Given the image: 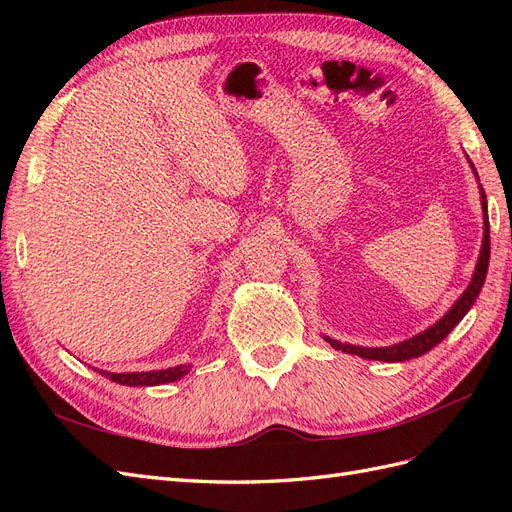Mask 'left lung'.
Here are the masks:
<instances>
[{"label":"left lung","mask_w":512,"mask_h":512,"mask_svg":"<svg viewBox=\"0 0 512 512\" xmlns=\"http://www.w3.org/2000/svg\"><path fill=\"white\" fill-rule=\"evenodd\" d=\"M468 158V156H466ZM470 162V158H468ZM470 168L474 177L478 179V173L474 164L470 162ZM478 192H480V207H483V245H480V254H478V262L474 267L472 273V280L468 284V288L463 290L461 297L453 303V307L448 309V312L427 327L425 331L416 333L414 337L404 339V342L393 344V346H384V348H367V346H352V344H342L337 342V339L324 335V339L335 348V350H342L346 354H356L361 356V359L367 361H382V363H401V361H410L416 359V356H423L425 352H429L433 346H438L442 339L451 333L457 324L461 322V318L470 312V307L474 305L476 297L480 294V288L485 284V277H487V269H489V215H487V196L483 185L478 183Z\"/></svg>","instance_id":"left-lung-1"}]
</instances>
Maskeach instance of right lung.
<instances>
[{"mask_svg":"<svg viewBox=\"0 0 512 512\" xmlns=\"http://www.w3.org/2000/svg\"><path fill=\"white\" fill-rule=\"evenodd\" d=\"M190 369H192L190 365H177V367L156 369V371H128V374H113V371L100 369V374L123 386H158V384H168L183 378L185 374H190Z\"/></svg>","mask_w":512,"mask_h":512,"instance_id":"add662e5","label":"right lung"}]
</instances>
